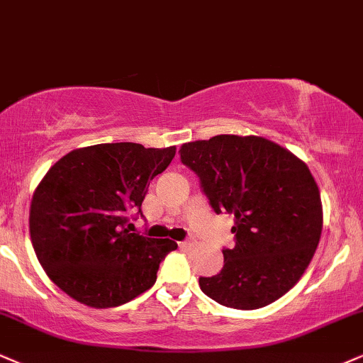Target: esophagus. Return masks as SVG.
Instances as JSON below:
<instances>
[{"label":"esophagus","instance_id":"1","mask_svg":"<svg viewBox=\"0 0 363 363\" xmlns=\"http://www.w3.org/2000/svg\"><path fill=\"white\" fill-rule=\"evenodd\" d=\"M178 245H180V249L190 247V240H182V242H178Z\"/></svg>","mask_w":363,"mask_h":363}]
</instances>
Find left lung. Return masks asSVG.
<instances>
[{"instance_id":"obj_1","label":"left lung","mask_w":363,"mask_h":363,"mask_svg":"<svg viewBox=\"0 0 363 363\" xmlns=\"http://www.w3.org/2000/svg\"><path fill=\"white\" fill-rule=\"evenodd\" d=\"M180 160L196 173L216 213L234 216L235 245L200 289L235 310H257L298 283L318 247L323 210L306 163L266 138L218 134L185 143Z\"/></svg>"}]
</instances>
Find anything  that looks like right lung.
I'll list each match as a JSON object with an SVG mask.
<instances>
[{"label": "right lung", "mask_w": 363, "mask_h": 363, "mask_svg": "<svg viewBox=\"0 0 363 363\" xmlns=\"http://www.w3.org/2000/svg\"><path fill=\"white\" fill-rule=\"evenodd\" d=\"M177 147L106 143L70 151L48 169L30 207V237L47 276L75 301L114 308L155 284L178 247L126 227Z\"/></svg>", "instance_id": "add662e5"}]
</instances>
